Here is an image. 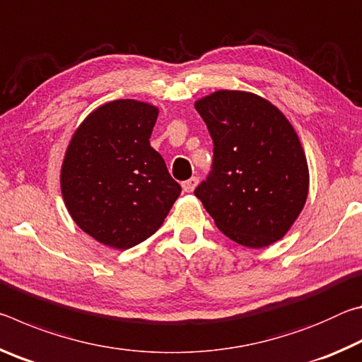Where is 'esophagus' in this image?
Returning <instances> with one entry per match:
<instances>
[{"label": "esophagus", "instance_id": "obj_1", "mask_svg": "<svg viewBox=\"0 0 362 362\" xmlns=\"http://www.w3.org/2000/svg\"><path fill=\"white\" fill-rule=\"evenodd\" d=\"M198 182H199L198 177H192V179L185 180V182L182 183V188H183V192H187V193H192L193 189L196 188V185H198Z\"/></svg>", "mask_w": 362, "mask_h": 362}]
</instances>
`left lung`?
Masks as SVG:
<instances>
[{
    "label": "left lung",
    "mask_w": 362,
    "mask_h": 362,
    "mask_svg": "<svg viewBox=\"0 0 362 362\" xmlns=\"http://www.w3.org/2000/svg\"><path fill=\"white\" fill-rule=\"evenodd\" d=\"M214 142L212 170L194 196L217 228L260 249L284 238L306 203L310 173L289 119L263 97L216 90L194 102Z\"/></svg>",
    "instance_id": "1"
}]
</instances>
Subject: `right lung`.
<instances>
[{
	"instance_id": "obj_1",
	"label": "right lung",
	"mask_w": 362,
	"mask_h": 362,
	"mask_svg": "<svg viewBox=\"0 0 362 362\" xmlns=\"http://www.w3.org/2000/svg\"><path fill=\"white\" fill-rule=\"evenodd\" d=\"M158 113L146 102H108L86 116L66 146L64 203L79 228L108 247L150 238L182 192L150 145Z\"/></svg>"
}]
</instances>
